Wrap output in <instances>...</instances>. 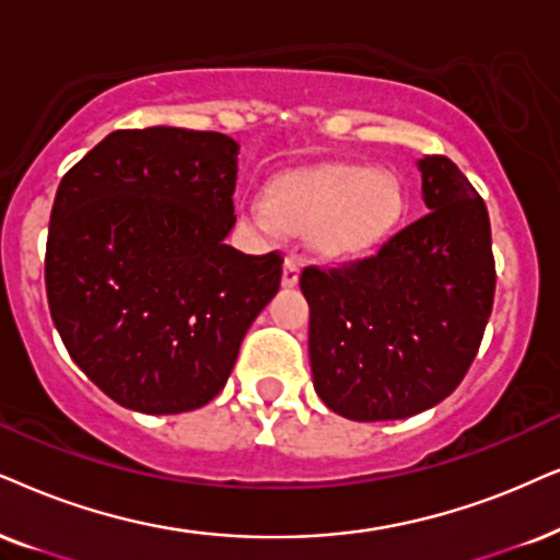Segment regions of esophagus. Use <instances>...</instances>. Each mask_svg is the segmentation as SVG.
<instances>
[{"instance_id":"esophagus-1","label":"esophagus","mask_w":560,"mask_h":560,"mask_svg":"<svg viewBox=\"0 0 560 560\" xmlns=\"http://www.w3.org/2000/svg\"><path fill=\"white\" fill-rule=\"evenodd\" d=\"M300 271H302V260L296 256H287L284 271H281V284L294 287L296 281H300Z\"/></svg>"}]
</instances>
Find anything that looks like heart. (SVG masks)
<instances>
[{
  "label": "heart",
  "mask_w": 560,
  "mask_h": 560,
  "mask_svg": "<svg viewBox=\"0 0 560 560\" xmlns=\"http://www.w3.org/2000/svg\"><path fill=\"white\" fill-rule=\"evenodd\" d=\"M402 214V194L393 175L372 165L336 162L281 175L268 183L266 211L243 219L260 232L273 224L289 235H310L328 258L364 256L393 235Z\"/></svg>",
  "instance_id": "1"
}]
</instances>
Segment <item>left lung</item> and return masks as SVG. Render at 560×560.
<instances>
[{
	"label": "left lung",
	"instance_id": "left-lung-1",
	"mask_svg": "<svg viewBox=\"0 0 560 560\" xmlns=\"http://www.w3.org/2000/svg\"><path fill=\"white\" fill-rule=\"evenodd\" d=\"M429 214L338 268H304L313 385L332 413L395 421L442 402L476 359L497 271L483 198L447 158L416 162Z\"/></svg>",
	"mask_w": 560,
	"mask_h": 560
}]
</instances>
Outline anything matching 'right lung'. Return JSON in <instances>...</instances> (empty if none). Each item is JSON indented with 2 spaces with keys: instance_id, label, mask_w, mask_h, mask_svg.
Here are the masks:
<instances>
[{
  "instance_id": "add662e5",
  "label": "right lung",
  "mask_w": 560,
  "mask_h": 560,
  "mask_svg": "<svg viewBox=\"0 0 560 560\" xmlns=\"http://www.w3.org/2000/svg\"><path fill=\"white\" fill-rule=\"evenodd\" d=\"M235 139L173 126L113 131L63 175L46 294L74 364L118 406L186 413L219 395L284 258L245 256Z\"/></svg>"
}]
</instances>
